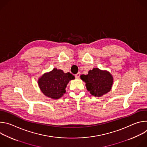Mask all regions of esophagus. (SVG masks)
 <instances>
[{"label":"esophagus","instance_id":"obj_1","mask_svg":"<svg viewBox=\"0 0 147 147\" xmlns=\"http://www.w3.org/2000/svg\"><path fill=\"white\" fill-rule=\"evenodd\" d=\"M80 73H77L76 74H75V77H76V78H78L80 77Z\"/></svg>","mask_w":147,"mask_h":147}]
</instances>
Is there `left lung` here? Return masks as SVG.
Instances as JSON below:
<instances>
[{"label": "left lung", "instance_id": "1", "mask_svg": "<svg viewBox=\"0 0 147 147\" xmlns=\"http://www.w3.org/2000/svg\"><path fill=\"white\" fill-rule=\"evenodd\" d=\"M80 77L86 82L87 89L90 94L97 97L109 92L113 82V77L109 71L98 68H94L88 71V74H82Z\"/></svg>", "mask_w": 147, "mask_h": 147}]
</instances>
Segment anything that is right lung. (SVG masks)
<instances>
[{"instance_id": "right-lung-1", "label": "right lung", "mask_w": 147, "mask_h": 147, "mask_svg": "<svg viewBox=\"0 0 147 147\" xmlns=\"http://www.w3.org/2000/svg\"><path fill=\"white\" fill-rule=\"evenodd\" d=\"M73 79L74 76L70 73H65L61 70L54 68L50 72L42 76L38 79V84L45 95L57 99L64 95L67 84Z\"/></svg>"}]
</instances>
